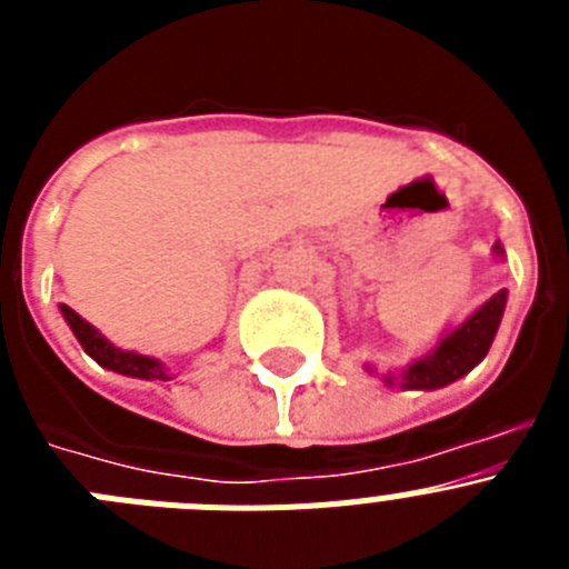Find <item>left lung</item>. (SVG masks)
Returning a JSON list of instances; mask_svg holds the SVG:
<instances>
[{
  "mask_svg": "<svg viewBox=\"0 0 569 569\" xmlns=\"http://www.w3.org/2000/svg\"><path fill=\"white\" fill-rule=\"evenodd\" d=\"M492 256L505 259V248L499 241L492 244ZM507 308V290L492 293L485 305L472 310L459 325H447L425 356L413 359L401 370H387L379 373L373 365H365L367 373H379L387 387H401V390H439V387L453 385L461 376H467L479 365L490 350L496 330L501 325V316Z\"/></svg>",
  "mask_w": 569,
  "mask_h": 569,
  "instance_id": "8db88e82",
  "label": "left lung"
}]
</instances>
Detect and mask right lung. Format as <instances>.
<instances>
[{
	"label": "right lung",
	"mask_w": 569,
	"mask_h": 569,
	"mask_svg": "<svg viewBox=\"0 0 569 569\" xmlns=\"http://www.w3.org/2000/svg\"><path fill=\"white\" fill-rule=\"evenodd\" d=\"M59 313L64 316L68 328L73 330V336L79 339L84 353L97 361L99 367H104V370H113V373L119 376H130V379H144V381L173 379L168 367H164V361L153 359V356L136 353V350H122V347H116L113 341L104 339V336L99 333L90 321H84L82 316H79L73 308H68V305H59Z\"/></svg>",
	"instance_id": "add662e5"
}]
</instances>
